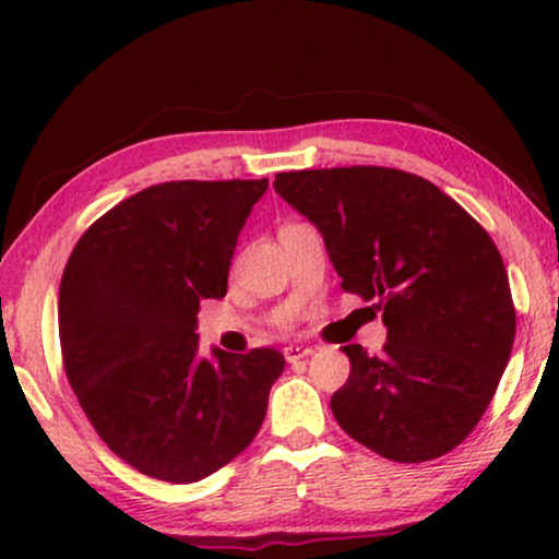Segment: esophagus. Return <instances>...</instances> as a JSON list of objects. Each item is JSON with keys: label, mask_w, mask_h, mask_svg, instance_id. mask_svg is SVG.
I'll use <instances>...</instances> for the list:
<instances>
[{"label": "esophagus", "mask_w": 559, "mask_h": 559, "mask_svg": "<svg viewBox=\"0 0 559 559\" xmlns=\"http://www.w3.org/2000/svg\"><path fill=\"white\" fill-rule=\"evenodd\" d=\"M312 354H316V350L305 348V346H287L285 348V358L289 364H300V361H305V358H310Z\"/></svg>", "instance_id": "1"}]
</instances>
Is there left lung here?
I'll use <instances>...</instances> for the list:
<instances>
[{
	"label": "left lung",
	"mask_w": 559,
	"mask_h": 559,
	"mask_svg": "<svg viewBox=\"0 0 559 559\" xmlns=\"http://www.w3.org/2000/svg\"><path fill=\"white\" fill-rule=\"evenodd\" d=\"M274 190L320 228L343 293L373 302L386 325L379 356L343 346L338 425L396 463L450 453L484 417L514 346L491 236L430 180L394 167L280 173Z\"/></svg>",
	"instance_id": "1"
}]
</instances>
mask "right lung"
I'll list each match as a JSON object with an SVG mask.
<instances>
[{
    "label": "right lung",
    "mask_w": 559,
    "mask_h": 559,
    "mask_svg": "<svg viewBox=\"0 0 559 559\" xmlns=\"http://www.w3.org/2000/svg\"><path fill=\"white\" fill-rule=\"evenodd\" d=\"M270 180H173L96 218L58 295L68 384L111 453L144 476L193 484L254 440L277 348L198 356L201 300L226 295L236 239Z\"/></svg>",
    "instance_id": "1"
}]
</instances>
